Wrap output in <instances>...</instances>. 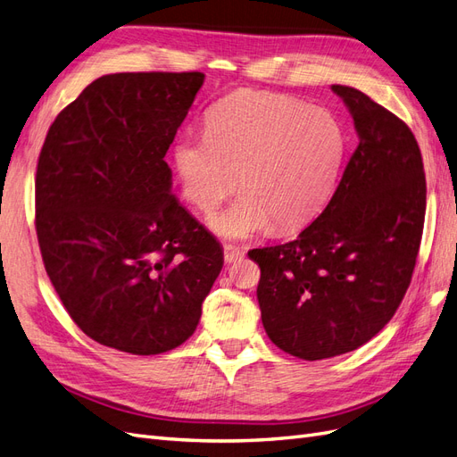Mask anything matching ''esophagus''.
<instances>
[{"label":"esophagus","instance_id":"esophagus-1","mask_svg":"<svg viewBox=\"0 0 457 457\" xmlns=\"http://www.w3.org/2000/svg\"><path fill=\"white\" fill-rule=\"evenodd\" d=\"M223 253H225V261L228 262V265H230V262H237L238 259L244 257V252L238 250V247L230 245V244H225V245H223Z\"/></svg>","mask_w":457,"mask_h":457}]
</instances>
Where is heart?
I'll use <instances>...</instances> for the list:
<instances>
[{
  "label": "heart",
  "mask_w": 457,
  "mask_h": 457,
  "mask_svg": "<svg viewBox=\"0 0 457 457\" xmlns=\"http://www.w3.org/2000/svg\"><path fill=\"white\" fill-rule=\"evenodd\" d=\"M347 135L339 118L294 96L240 91L205 116V135L173 148L188 204L210 213L238 187L244 195L210 217L219 238L242 242L274 228L299 230L334 195Z\"/></svg>",
  "instance_id": "1"
}]
</instances>
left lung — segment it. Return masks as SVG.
Returning a JSON list of instances; mask_svg holds the SVG:
<instances>
[{
  "label": "left lung",
  "instance_id": "8db88e82",
  "mask_svg": "<svg viewBox=\"0 0 457 457\" xmlns=\"http://www.w3.org/2000/svg\"><path fill=\"white\" fill-rule=\"evenodd\" d=\"M358 146L334 196L294 242L252 250L261 320L276 347L303 361L351 353L391 320L420 252L427 187L416 137L347 86H331Z\"/></svg>",
  "mask_w": 457,
  "mask_h": 457
}]
</instances>
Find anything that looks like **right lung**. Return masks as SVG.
I'll return each mask as SVG.
<instances>
[{"mask_svg": "<svg viewBox=\"0 0 457 457\" xmlns=\"http://www.w3.org/2000/svg\"><path fill=\"white\" fill-rule=\"evenodd\" d=\"M202 72L95 79L54 118L36 173V232L54 292L86 336L129 354L185 343L223 247L171 195L163 160Z\"/></svg>", "mask_w": 457, "mask_h": 457, "instance_id": "right-lung-1", "label": "right lung"}]
</instances>
